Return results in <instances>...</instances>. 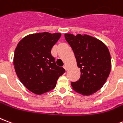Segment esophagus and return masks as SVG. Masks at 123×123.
Wrapping results in <instances>:
<instances>
[{
  "mask_svg": "<svg viewBox=\"0 0 123 123\" xmlns=\"http://www.w3.org/2000/svg\"><path fill=\"white\" fill-rule=\"evenodd\" d=\"M64 69H65L66 70H68V66L66 65V64H64Z\"/></svg>",
  "mask_w": 123,
  "mask_h": 123,
  "instance_id": "esophagus-1",
  "label": "esophagus"
}]
</instances>
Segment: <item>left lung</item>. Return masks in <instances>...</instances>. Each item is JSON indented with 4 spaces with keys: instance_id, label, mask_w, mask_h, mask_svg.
I'll use <instances>...</instances> for the list:
<instances>
[{
    "instance_id": "1",
    "label": "left lung",
    "mask_w": 123,
    "mask_h": 123,
    "mask_svg": "<svg viewBox=\"0 0 123 123\" xmlns=\"http://www.w3.org/2000/svg\"><path fill=\"white\" fill-rule=\"evenodd\" d=\"M75 54L80 77L72 82L73 90L82 95H92L103 86L111 71L108 48L99 39L88 35L64 34Z\"/></svg>"
}]
</instances>
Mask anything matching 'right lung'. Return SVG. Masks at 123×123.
<instances>
[{"label":"right lung","mask_w":123,"mask_h":123,"mask_svg":"<svg viewBox=\"0 0 123 123\" xmlns=\"http://www.w3.org/2000/svg\"><path fill=\"white\" fill-rule=\"evenodd\" d=\"M60 33H37L24 37L18 43L13 57L17 75L24 86L37 95L53 90L65 72L56 65L51 49L60 39Z\"/></svg>","instance_id":"add662e5"}]
</instances>
